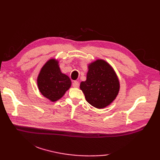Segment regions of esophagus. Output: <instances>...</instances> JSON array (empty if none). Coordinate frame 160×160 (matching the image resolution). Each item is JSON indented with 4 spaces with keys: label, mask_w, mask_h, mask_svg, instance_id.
<instances>
[{
    "label": "esophagus",
    "mask_w": 160,
    "mask_h": 160,
    "mask_svg": "<svg viewBox=\"0 0 160 160\" xmlns=\"http://www.w3.org/2000/svg\"><path fill=\"white\" fill-rule=\"evenodd\" d=\"M72 85H73V87H76V88H77V87H78L80 86V83L78 82V81L75 80V81H73V82Z\"/></svg>",
    "instance_id": "1"
}]
</instances>
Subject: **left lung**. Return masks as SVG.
<instances>
[{
	"instance_id": "8db88e82",
	"label": "left lung",
	"mask_w": 160,
	"mask_h": 160,
	"mask_svg": "<svg viewBox=\"0 0 160 160\" xmlns=\"http://www.w3.org/2000/svg\"><path fill=\"white\" fill-rule=\"evenodd\" d=\"M80 87L88 102L94 107L102 108L115 99L120 83L109 64L98 60L89 64L87 80L80 83Z\"/></svg>"
}]
</instances>
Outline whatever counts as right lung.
I'll return each instance as SVG.
<instances>
[{
	"label": "right lung",
	"mask_w": 160,
	"mask_h": 160,
	"mask_svg": "<svg viewBox=\"0 0 160 160\" xmlns=\"http://www.w3.org/2000/svg\"><path fill=\"white\" fill-rule=\"evenodd\" d=\"M58 64L57 60H49L42 67L37 80L40 93L52 102L62 98L71 84L70 78L61 73Z\"/></svg>",
	"instance_id": "right-lung-1"
}]
</instances>
